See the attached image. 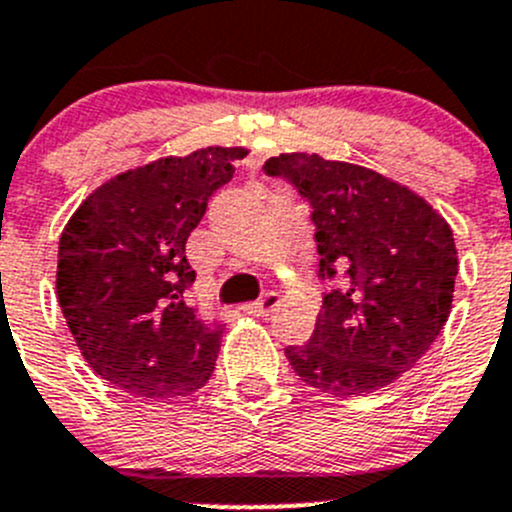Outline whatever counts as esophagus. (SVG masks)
Masks as SVG:
<instances>
[{
  "mask_svg": "<svg viewBox=\"0 0 512 512\" xmlns=\"http://www.w3.org/2000/svg\"><path fill=\"white\" fill-rule=\"evenodd\" d=\"M280 305V295L278 293H265L262 298H257L255 303H247L245 310L252 315H270L272 310Z\"/></svg>",
  "mask_w": 512,
  "mask_h": 512,
  "instance_id": "esophagus-1",
  "label": "esophagus"
}]
</instances>
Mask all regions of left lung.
<instances>
[{
    "instance_id": "1",
    "label": "left lung",
    "mask_w": 512,
    "mask_h": 512,
    "mask_svg": "<svg viewBox=\"0 0 512 512\" xmlns=\"http://www.w3.org/2000/svg\"><path fill=\"white\" fill-rule=\"evenodd\" d=\"M310 204L323 293L315 331L288 346L313 389L364 396L417 366L450 318L457 250L450 224L422 197L376 171L318 154L267 159Z\"/></svg>"
}]
</instances>
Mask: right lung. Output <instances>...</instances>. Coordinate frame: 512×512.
<instances>
[{
  "label": "right lung",
  "instance_id": "1",
  "mask_svg": "<svg viewBox=\"0 0 512 512\" xmlns=\"http://www.w3.org/2000/svg\"><path fill=\"white\" fill-rule=\"evenodd\" d=\"M245 148H199L105 181L70 217L57 252V300L90 369L146 401L209 381L222 321L186 300V240Z\"/></svg>",
  "mask_w": 512,
  "mask_h": 512
}]
</instances>
